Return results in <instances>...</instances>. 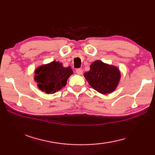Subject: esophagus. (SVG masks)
Instances as JSON below:
<instances>
[{
    "mask_svg": "<svg viewBox=\"0 0 155 155\" xmlns=\"http://www.w3.org/2000/svg\"><path fill=\"white\" fill-rule=\"evenodd\" d=\"M76 72H77L78 74L81 75L83 74V70L81 69V68H78V69H77V70H76Z\"/></svg>",
    "mask_w": 155,
    "mask_h": 155,
    "instance_id": "esophagus-1",
    "label": "esophagus"
}]
</instances>
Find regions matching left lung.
Wrapping results in <instances>:
<instances>
[{
    "instance_id": "left-lung-1",
    "label": "left lung",
    "mask_w": 155,
    "mask_h": 155,
    "mask_svg": "<svg viewBox=\"0 0 155 155\" xmlns=\"http://www.w3.org/2000/svg\"><path fill=\"white\" fill-rule=\"evenodd\" d=\"M90 68V71L83 75L93 89L102 94L111 93L116 89L121 77L118 68L100 60L94 61Z\"/></svg>"
}]
</instances>
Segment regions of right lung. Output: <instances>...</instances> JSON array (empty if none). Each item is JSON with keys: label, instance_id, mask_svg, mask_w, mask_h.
I'll use <instances>...</instances> for the list:
<instances>
[{"label": "right lung", "instance_id": "obj_1", "mask_svg": "<svg viewBox=\"0 0 155 155\" xmlns=\"http://www.w3.org/2000/svg\"><path fill=\"white\" fill-rule=\"evenodd\" d=\"M72 74L71 67L65 68L61 63L54 61L37 68L34 80L40 90L46 94H54L65 87Z\"/></svg>", "mask_w": 155, "mask_h": 155}]
</instances>
